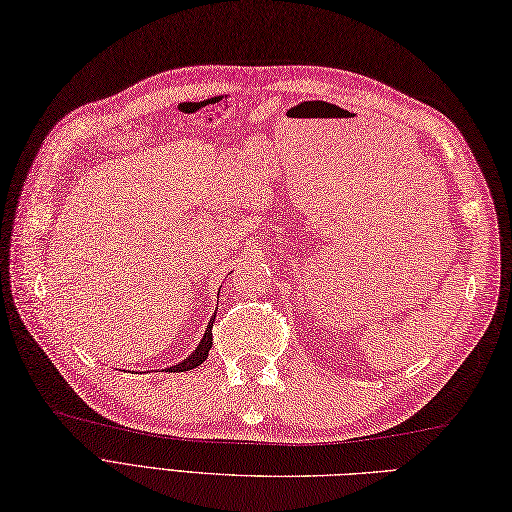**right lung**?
I'll return each instance as SVG.
<instances>
[{
  "mask_svg": "<svg viewBox=\"0 0 512 512\" xmlns=\"http://www.w3.org/2000/svg\"><path fill=\"white\" fill-rule=\"evenodd\" d=\"M213 321H215V315L210 317V321H208V326H206V332H204V336H202V341H199V345L195 347V350L186 356L184 360H180L178 365H171V367H167L165 371H173V373H178V371H191V369H195V367H199L204 363V360L208 358V352H210V347H213V334H210V328H213Z\"/></svg>",
  "mask_w": 512,
  "mask_h": 512,
  "instance_id": "add662e5",
  "label": "right lung"
}]
</instances>
